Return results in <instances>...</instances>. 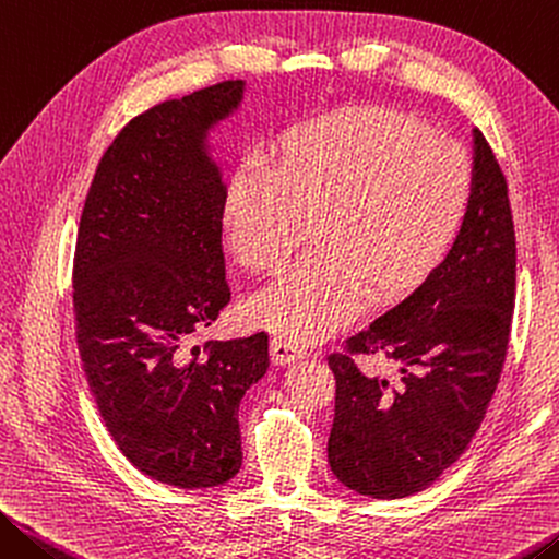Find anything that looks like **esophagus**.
<instances>
[{
    "label": "esophagus",
    "mask_w": 559,
    "mask_h": 559,
    "mask_svg": "<svg viewBox=\"0 0 559 559\" xmlns=\"http://www.w3.org/2000/svg\"><path fill=\"white\" fill-rule=\"evenodd\" d=\"M309 349L305 344H299L297 340H292V336H274L272 340V359L274 364H295L299 359H307Z\"/></svg>",
    "instance_id": "34e87169"
}]
</instances>
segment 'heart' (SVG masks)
Returning a JSON list of instances; mask_svg holds the SVG:
<instances>
[{
  "label": "heart",
  "instance_id": "obj_1",
  "mask_svg": "<svg viewBox=\"0 0 559 559\" xmlns=\"http://www.w3.org/2000/svg\"><path fill=\"white\" fill-rule=\"evenodd\" d=\"M471 158L414 118L356 106L292 128L270 158L235 170L225 240L252 274H277L312 225L314 252L258 301L264 324L322 340L433 267L463 223Z\"/></svg>",
  "mask_w": 559,
  "mask_h": 559
}]
</instances>
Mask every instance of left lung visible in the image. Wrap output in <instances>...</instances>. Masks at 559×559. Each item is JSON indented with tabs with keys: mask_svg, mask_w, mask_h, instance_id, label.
Returning a JSON list of instances; mask_svg holds the SVG:
<instances>
[{
	"mask_svg": "<svg viewBox=\"0 0 559 559\" xmlns=\"http://www.w3.org/2000/svg\"><path fill=\"white\" fill-rule=\"evenodd\" d=\"M515 227L508 182L473 131V186L451 250L389 312L329 354L336 379L329 465L359 496L424 490L480 428L508 352ZM366 355L377 358L362 369Z\"/></svg>",
	"mask_w": 559,
	"mask_h": 559,
	"instance_id": "obj_1",
	"label": "left lung"
}]
</instances>
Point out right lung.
<instances>
[{
  "label": "right lung",
  "instance_id": "add662e5",
  "mask_svg": "<svg viewBox=\"0 0 559 559\" xmlns=\"http://www.w3.org/2000/svg\"><path fill=\"white\" fill-rule=\"evenodd\" d=\"M242 98V79L223 81L135 116L98 163L73 258L79 354L108 433L148 478L190 490L240 471L237 411L270 369L264 332L198 344L230 301L210 131Z\"/></svg>",
  "mask_w": 559,
  "mask_h": 559
}]
</instances>
